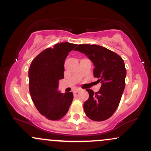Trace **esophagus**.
<instances>
[{
	"label": "esophagus",
	"instance_id": "obj_1",
	"mask_svg": "<svg viewBox=\"0 0 151 151\" xmlns=\"http://www.w3.org/2000/svg\"><path fill=\"white\" fill-rule=\"evenodd\" d=\"M81 91V88H75L73 90V93H77V92L80 91Z\"/></svg>",
	"mask_w": 151,
	"mask_h": 151
}]
</instances>
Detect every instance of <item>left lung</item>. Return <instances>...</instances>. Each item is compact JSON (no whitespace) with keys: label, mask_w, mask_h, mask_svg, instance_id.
<instances>
[{"label":"left lung","mask_w":151,"mask_h":151,"mask_svg":"<svg viewBox=\"0 0 151 151\" xmlns=\"http://www.w3.org/2000/svg\"><path fill=\"white\" fill-rule=\"evenodd\" d=\"M75 51L86 55L94 65L93 76L101 86L94 93L86 89L89 98L83 104L86 114L93 121L109 119L116 111L125 87L126 72L124 60L117 54L96 45H79Z\"/></svg>","instance_id":"1"}]
</instances>
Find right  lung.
<instances>
[{
  "label": "right lung",
  "instance_id": "1",
  "mask_svg": "<svg viewBox=\"0 0 151 151\" xmlns=\"http://www.w3.org/2000/svg\"><path fill=\"white\" fill-rule=\"evenodd\" d=\"M77 45L58 43L47 48L32 60L29 70V92L40 113L50 120L65 115L72 103V92L60 93L59 80L64 78L65 60Z\"/></svg>",
  "mask_w": 151,
  "mask_h": 151
}]
</instances>
